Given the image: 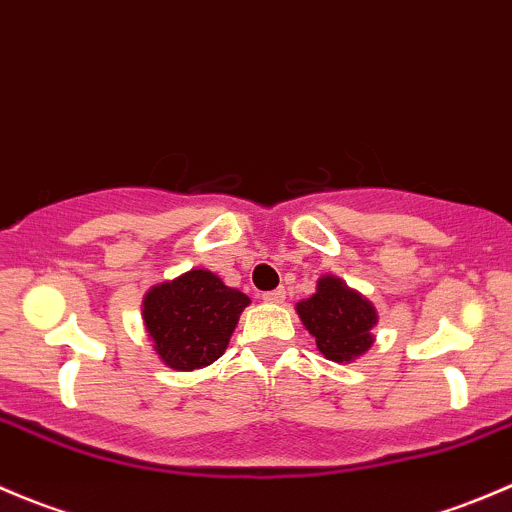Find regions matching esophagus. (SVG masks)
I'll return each mask as SVG.
<instances>
[{
    "label": "esophagus",
    "mask_w": 512,
    "mask_h": 512,
    "mask_svg": "<svg viewBox=\"0 0 512 512\" xmlns=\"http://www.w3.org/2000/svg\"><path fill=\"white\" fill-rule=\"evenodd\" d=\"M262 299H265V302H282V299H285V289L277 287L272 289V292H265L262 294Z\"/></svg>",
    "instance_id": "esophagus-1"
}]
</instances>
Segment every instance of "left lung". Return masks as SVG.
<instances>
[{
	"mask_svg": "<svg viewBox=\"0 0 512 512\" xmlns=\"http://www.w3.org/2000/svg\"><path fill=\"white\" fill-rule=\"evenodd\" d=\"M297 312L327 359L352 361L371 347L374 307L337 277H322L317 292L299 302Z\"/></svg>",
	"mask_w": 512,
	"mask_h": 512,
	"instance_id": "1",
	"label": "left lung"
}]
</instances>
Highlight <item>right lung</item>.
<instances>
[{
  "mask_svg": "<svg viewBox=\"0 0 512 512\" xmlns=\"http://www.w3.org/2000/svg\"><path fill=\"white\" fill-rule=\"evenodd\" d=\"M250 299L208 270H190L153 287L143 299V322L170 369L208 366L225 352Z\"/></svg>",
  "mask_w": 512,
  "mask_h": 512,
  "instance_id": "1",
  "label": "right lung"
}]
</instances>
